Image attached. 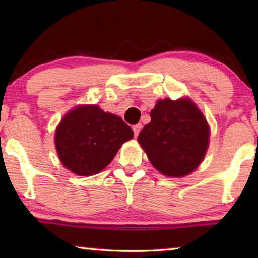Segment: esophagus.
<instances>
[{
	"label": "esophagus",
	"instance_id": "obj_1",
	"mask_svg": "<svg viewBox=\"0 0 258 258\" xmlns=\"http://www.w3.org/2000/svg\"><path fill=\"white\" fill-rule=\"evenodd\" d=\"M141 128H142V124H140V123L133 126V132H134V137L135 138L138 137L139 133H140V131H141Z\"/></svg>",
	"mask_w": 258,
	"mask_h": 258
}]
</instances>
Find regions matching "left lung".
Listing matches in <instances>:
<instances>
[{
    "mask_svg": "<svg viewBox=\"0 0 258 258\" xmlns=\"http://www.w3.org/2000/svg\"><path fill=\"white\" fill-rule=\"evenodd\" d=\"M151 121L138 141L150 163L164 175L182 177L202 163L208 148L209 128L203 113L187 99H165L150 112Z\"/></svg>",
    "mask_w": 258,
    "mask_h": 258,
    "instance_id": "left-lung-1",
    "label": "left lung"
}]
</instances>
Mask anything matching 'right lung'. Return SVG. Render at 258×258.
<instances>
[{
	"label": "right lung",
	"instance_id": "1",
	"mask_svg": "<svg viewBox=\"0 0 258 258\" xmlns=\"http://www.w3.org/2000/svg\"><path fill=\"white\" fill-rule=\"evenodd\" d=\"M133 131L120 117L98 106H81L61 120L55 147L62 165L82 176L97 174L113 159Z\"/></svg>",
	"mask_w": 258,
	"mask_h": 258
}]
</instances>
